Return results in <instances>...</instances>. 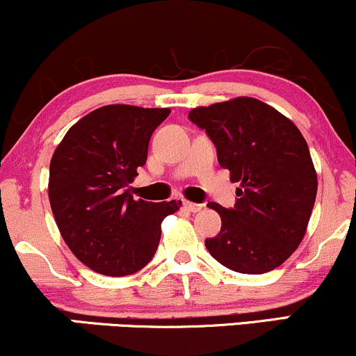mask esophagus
<instances>
[{"instance_id": "obj_1", "label": "esophagus", "mask_w": 356, "mask_h": 356, "mask_svg": "<svg viewBox=\"0 0 356 356\" xmlns=\"http://www.w3.org/2000/svg\"><path fill=\"white\" fill-rule=\"evenodd\" d=\"M184 207H186V209L191 211V212L202 211V204H195V202H189V201L184 202Z\"/></svg>"}]
</instances>
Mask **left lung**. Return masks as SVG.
Masks as SVG:
<instances>
[{
  "label": "left lung",
  "mask_w": 356,
  "mask_h": 356,
  "mask_svg": "<svg viewBox=\"0 0 356 356\" xmlns=\"http://www.w3.org/2000/svg\"><path fill=\"white\" fill-rule=\"evenodd\" d=\"M229 170L234 207L211 202L220 231L206 248L222 266L263 275L284 263L305 238L318 179L305 137L289 118L264 102L238 97L189 112Z\"/></svg>",
  "instance_id": "left-lung-1"
}]
</instances>
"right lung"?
Masks as SVG:
<instances>
[{
    "label": "right lung",
    "mask_w": 356,
    "mask_h": 356,
    "mask_svg": "<svg viewBox=\"0 0 356 356\" xmlns=\"http://www.w3.org/2000/svg\"><path fill=\"white\" fill-rule=\"evenodd\" d=\"M169 113L105 105L70 127L53 154L48 197L56 226L95 273L125 276L144 268L157 251L162 220L181 207V201H136L129 189Z\"/></svg>",
    "instance_id": "add662e5"
}]
</instances>
